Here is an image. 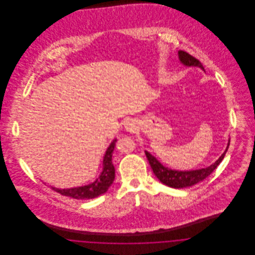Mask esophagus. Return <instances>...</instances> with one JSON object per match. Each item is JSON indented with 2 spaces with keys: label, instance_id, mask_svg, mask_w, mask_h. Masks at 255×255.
<instances>
[{
  "label": "esophagus",
  "instance_id": "esophagus-1",
  "mask_svg": "<svg viewBox=\"0 0 255 255\" xmlns=\"http://www.w3.org/2000/svg\"><path fill=\"white\" fill-rule=\"evenodd\" d=\"M124 127H125V129L128 132H134L136 130V128H137L136 123H135L133 120H128L127 122L124 123Z\"/></svg>",
  "mask_w": 255,
  "mask_h": 255
}]
</instances>
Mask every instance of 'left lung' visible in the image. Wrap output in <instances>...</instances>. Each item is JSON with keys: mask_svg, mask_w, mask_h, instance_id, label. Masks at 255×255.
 Here are the masks:
<instances>
[{"mask_svg": "<svg viewBox=\"0 0 255 255\" xmlns=\"http://www.w3.org/2000/svg\"><path fill=\"white\" fill-rule=\"evenodd\" d=\"M179 58L182 64L185 66H189V67L194 66V67H199L204 70L202 63L186 51L179 50ZM229 146H230V140H229L226 151L222 154V156L213 164H211L210 166H208L206 168L191 170V171H177V170L169 169L168 167L163 166L157 158L153 157L147 151H145V155L154 174L157 176V178L160 182L167 186L173 187V188H183V187L192 186L196 183L202 182L206 179L221 163V161L223 160V158L225 157V155L229 149Z\"/></svg>", "mask_w": 255, "mask_h": 255, "instance_id": "left-lung-1", "label": "left lung"}]
</instances>
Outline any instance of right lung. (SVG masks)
Returning <instances> with one entry per match:
<instances>
[{"instance_id": "1", "label": "right lung", "mask_w": 255, "mask_h": 255, "mask_svg": "<svg viewBox=\"0 0 255 255\" xmlns=\"http://www.w3.org/2000/svg\"><path fill=\"white\" fill-rule=\"evenodd\" d=\"M116 142H117V139L113 140L108 147L103 159V170L96 182L85 186L74 187V188H69V189H59L51 186V189L63 196L71 197L77 200L94 199L101 194H104L109 189L111 184L115 180V167L112 162V156L116 146Z\"/></svg>"}]
</instances>
